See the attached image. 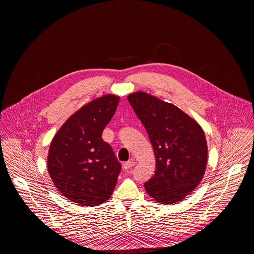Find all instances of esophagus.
I'll list each match as a JSON object with an SVG mask.
<instances>
[{"mask_svg": "<svg viewBox=\"0 0 254 254\" xmlns=\"http://www.w3.org/2000/svg\"><path fill=\"white\" fill-rule=\"evenodd\" d=\"M134 165H135V162H134V161H129V162L124 163V164H123V166H122V168H123V170H124V171H127V170L131 169Z\"/></svg>", "mask_w": 254, "mask_h": 254, "instance_id": "34e87169", "label": "esophagus"}]
</instances>
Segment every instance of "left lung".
<instances>
[{
  "mask_svg": "<svg viewBox=\"0 0 254 254\" xmlns=\"http://www.w3.org/2000/svg\"><path fill=\"white\" fill-rule=\"evenodd\" d=\"M128 102L143 124L155 157L153 177L144 183L161 203L181 201L197 187L206 168L207 144L202 128L176 106L138 91Z\"/></svg>",
  "mask_w": 254,
  "mask_h": 254,
  "instance_id": "8db88e82",
  "label": "left lung"
}]
</instances>
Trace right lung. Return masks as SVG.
Instances as JSON below:
<instances>
[{
  "label": "right lung",
  "instance_id": "add662e5",
  "mask_svg": "<svg viewBox=\"0 0 254 254\" xmlns=\"http://www.w3.org/2000/svg\"><path fill=\"white\" fill-rule=\"evenodd\" d=\"M120 97L107 94L74 113L54 136L48 155V171L60 193L79 205L107 201L121 171L112 146L102 134Z\"/></svg>",
  "mask_w": 254,
  "mask_h": 254
}]
</instances>
